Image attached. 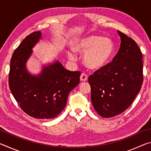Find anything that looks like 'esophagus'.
<instances>
[{
    "instance_id": "esophagus-1",
    "label": "esophagus",
    "mask_w": 151,
    "mask_h": 151,
    "mask_svg": "<svg viewBox=\"0 0 151 151\" xmlns=\"http://www.w3.org/2000/svg\"><path fill=\"white\" fill-rule=\"evenodd\" d=\"M80 79L81 81H86L88 80V76L85 73H82L81 75Z\"/></svg>"
}]
</instances>
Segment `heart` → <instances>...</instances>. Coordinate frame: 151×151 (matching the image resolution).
Instances as JSON below:
<instances>
[{
	"instance_id": "obj_1",
	"label": "heart",
	"mask_w": 151,
	"mask_h": 151,
	"mask_svg": "<svg viewBox=\"0 0 151 151\" xmlns=\"http://www.w3.org/2000/svg\"><path fill=\"white\" fill-rule=\"evenodd\" d=\"M74 49L79 53H85L84 63L91 69H99L105 66L114 52L112 40L101 36L91 35L78 39L74 45ZM67 56L70 60H75L76 53L68 50Z\"/></svg>"
}]
</instances>
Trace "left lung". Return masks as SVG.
Segmentation results:
<instances>
[{
    "label": "left lung",
    "instance_id": "left-lung-1",
    "mask_svg": "<svg viewBox=\"0 0 151 151\" xmlns=\"http://www.w3.org/2000/svg\"><path fill=\"white\" fill-rule=\"evenodd\" d=\"M118 32L121 42L112 62L88 77L91 101L99 115L110 118L122 113L133 103L143 82L142 55L137 43Z\"/></svg>",
    "mask_w": 151,
    "mask_h": 151
}]
</instances>
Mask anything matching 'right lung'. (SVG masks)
<instances>
[{
    "label": "right lung",
    "instance_id": "add662e5",
    "mask_svg": "<svg viewBox=\"0 0 151 151\" xmlns=\"http://www.w3.org/2000/svg\"><path fill=\"white\" fill-rule=\"evenodd\" d=\"M41 34L35 31L28 35L14 51L9 85L25 113L35 119H50L58 116L65 107L68 94L79 84L81 72L66 70L56 61L43 66L39 75H30L26 63Z\"/></svg>",
    "mask_w": 151,
    "mask_h": 151
}]
</instances>
